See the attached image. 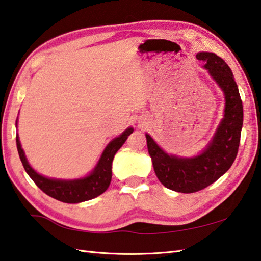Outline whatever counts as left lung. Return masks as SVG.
<instances>
[{
  "instance_id": "left-lung-1",
  "label": "left lung",
  "mask_w": 261,
  "mask_h": 261,
  "mask_svg": "<svg viewBox=\"0 0 261 261\" xmlns=\"http://www.w3.org/2000/svg\"><path fill=\"white\" fill-rule=\"evenodd\" d=\"M197 59L225 95L224 117L215 136L200 155L191 158L168 155L146 135L148 152L158 180L173 191L192 193L207 188L228 171L238 155L243 124V106L232 70L215 53L201 52Z\"/></svg>"
}]
</instances>
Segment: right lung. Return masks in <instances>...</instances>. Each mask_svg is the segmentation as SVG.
<instances>
[{
  "label": "right lung",
  "mask_w": 261,
  "mask_h": 261,
  "mask_svg": "<svg viewBox=\"0 0 261 261\" xmlns=\"http://www.w3.org/2000/svg\"><path fill=\"white\" fill-rule=\"evenodd\" d=\"M17 122L18 120L15 121V125H17ZM132 132H134V129L127 127L123 134L112 140L106 146L94 171L88 176L76 178V180H56V178H48L38 174L29 165L21 145H20L18 135L15 140H17L20 160H21L25 172L32 177L36 186L46 195L56 199V200L66 203H78L98 197L107 190L112 180V162H113L114 155L124 144L127 136H130Z\"/></svg>",
  "instance_id": "add662e5"
}]
</instances>
